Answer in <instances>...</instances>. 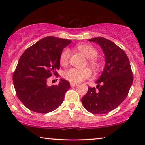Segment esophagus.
<instances>
[{
  "label": "esophagus",
  "instance_id": "34e87169",
  "mask_svg": "<svg viewBox=\"0 0 145 145\" xmlns=\"http://www.w3.org/2000/svg\"><path fill=\"white\" fill-rule=\"evenodd\" d=\"M77 86V84H74V83H71V87H75Z\"/></svg>",
  "mask_w": 145,
  "mask_h": 145
}]
</instances>
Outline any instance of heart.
I'll return each instance as SVG.
<instances>
[{"label":"heart","instance_id":"heart-1","mask_svg":"<svg viewBox=\"0 0 145 145\" xmlns=\"http://www.w3.org/2000/svg\"><path fill=\"white\" fill-rule=\"evenodd\" d=\"M77 49L88 59V63L92 68L97 69L99 67V63L96 57L98 55V51L95 47L88 44H80L77 45ZM70 57V51L65 48L61 52L59 57V63L62 66H67ZM92 76V71L90 69L85 68L79 69L71 68L67 69L64 72V78L71 83L77 84L82 82Z\"/></svg>","mask_w":145,"mask_h":145}]
</instances>
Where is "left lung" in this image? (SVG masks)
Returning a JSON list of instances; mask_svg holds the SVG:
<instances>
[{
  "label": "left lung",
  "mask_w": 145,
  "mask_h": 145,
  "mask_svg": "<svg viewBox=\"0 0 145 145\" xmlns=\"http://www.w3.org/2000/svg\"><path fill=\"white\" fill-rule=\"evenodd\" d=\"M100 45L105 56L104 71L95 88L88 87L82 104L88 112L104 114L120 106L127 96L133 76L129 58L118 45L102 37L88 39ZM101 85H100V84Z\"/></svg>",
  "instance_id": "left-lung-1"
}]
</instances>
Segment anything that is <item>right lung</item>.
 I'll return each mask as SVG.
<instances>
[{
    "instance_id": "right-lung-1",
    "label": "right lung",
    "mask_w": 145,
    "mask_h": 145,
    "mask_svg": "<svg viewBox=\"0 0 145 145\" xmlns=\"http://www.w3.org/2000/svg\"><path fill=\"white\" fill-rule=\"evenodd\" d=\"M71 40L47 36L27 48L21 55L13 74L17 97L29 110L47 114L56 110L64 100L70 83L61 78L57 85L48 86L49 77L59 76V57Z\"/></svg>"
}]
</instances>
